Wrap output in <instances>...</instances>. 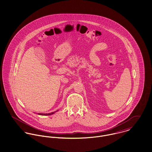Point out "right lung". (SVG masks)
<instances>
[{
	"instance_id": "right-lung-1",
	"label": "right lung",
	"mask_w": 152,
	"mask_h": 152,
	"mask_svg": "<svg viewBox=\"0 0 152 152\" xmlns=\"http://www.w3.org/2000/svg\"><path fill=\"white\" fill-rule=\"evenodd\" d=\"M53 113H54V112H52V113H39V115H52Z\"/></svg>"
}]
</instances>
